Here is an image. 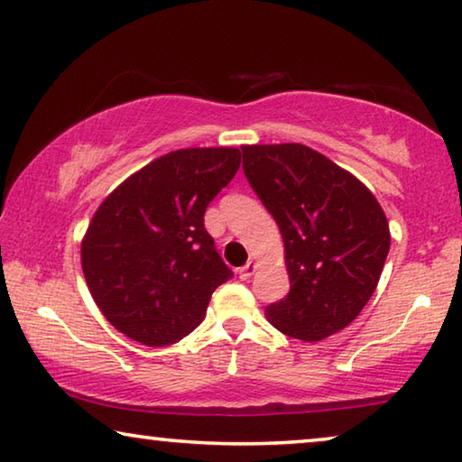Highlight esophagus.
<instances>
[{
	"label": "esophagus",
	"instance_id": "1",
	"mask_svg": "<svg viewBox=\"0 0 462 462\" xmlns=\"http://www.w3.org/2000/svg\"><path fill=\"white\" fill-rule=\"evenodd\" d=\"M254 271H255V262H254V260H250V262H247L245 266L237 268V274H239V279H241V281H247V279H250V276L254 274Z\"/></svg>",
	"mask_w": 462,
	"mask_h": 462
}]
</instances>
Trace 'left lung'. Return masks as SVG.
Here are the masks:
<instances>
[{"label": "left lung", "instance_id": "obj_1", "mask_svg": "<svg viewBox=\"0 0 462 462\" xmlns=\"http://www.w3.org/2000/svg\"><path fill=\"white\" fill-rule=\"evenodd\" d=\"M244 173L285 241L291 291L266 318L322 340L349 326L378 287L390 250L384 210L357 177L303 144L241 146Z\"/></svg>", "mask_w": 462, "mask_h": 462}]
</instances>
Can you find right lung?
I'll use <instances>...</instances> for the list:
<instances>
[{
	"mask_svg": "<svg viewBox=\"0 0 462 462\" xmlns=\"http://www.w3.org/2000/svg\"><path fill=\"white\" fill-rule=\"evenodd\" d=\"M237 148H183L148 162L105 198L82 239V271L111 326L148 346L181 340L233 276L204 212L236 177Z\"/></svg>",
	"mask_w": 462,
	"mask_h": 462,
	"instance_id": "add662e5",
	"label": "right lung"
}]
</instances>
